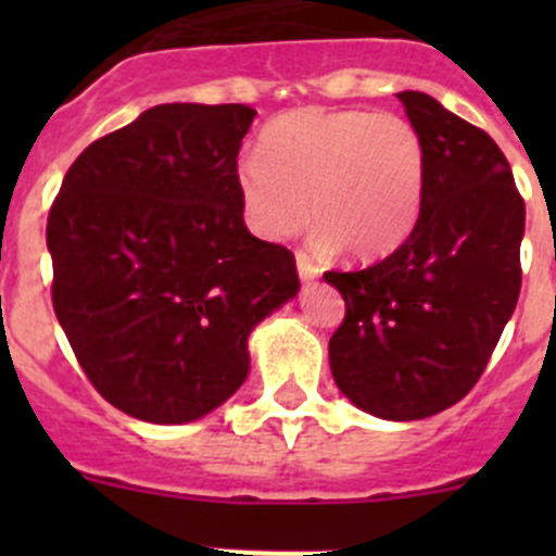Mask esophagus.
I'll use <instances>...</instances> for the list:
<instances>
[{"mask_svg":"<svg viewBox=\"0 0 556 556\" xmlns=\"http://www.w3.org/2000/svg\"><path fill=\"white\" fill-rule=\"evenodd\" d=\"M295 266H299L301 282H314V279L319 277V268L314 266V263L304 255V252H299V255H295Z\"/></svg>","mask_w":556,"mask_h":556,"instance_id":"1","label":"esophagus"}]
</instances>
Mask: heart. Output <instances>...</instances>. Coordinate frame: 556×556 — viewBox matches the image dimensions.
Here are the masks:
<instances>
[{
    "label": "heart",
    "mask_w": 556,
    "mask_h": 556,
    "mask_svg": "<svg viewBox=\"0 0 556 556\" xmlns=\"http://www.w3.org/2000/svg\"><path fill=\"white\" fill-rule=\"evenodd\" d=\"M425 179L422 137L406 117L301 106L266 123L237 188L257 237L282 242L312 217L317 250L377 261L417 226Z\"/></svg>",
    "instance_id": "heart-1"
}]
</instances>
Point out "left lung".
<instances>
[{"instance_id": "1", "label": "left lung", "mask_w": 556, "mask_h": 556, "mask_svg": "<svg viewBox=\"0 0 556 556\" xmlns=\"http://www.w3.org/2000/svg\"><path fill=\"white\" fill-rule=\"evenodd\" d=\"M428 159L408 239L363 271H328L346 317L328 344L339 390L392 422L433 417L479 382L521 288L525 201L481 128L433 97L397 93Z\"/></svg>"}]
</instances>
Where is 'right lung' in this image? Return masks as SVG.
Instances as JSON below:
<instances>
[{"mask_svg":"<svg viewBox=\"0 0 556 556\" xmlns=\"http://www.w3.org/2000/svg\"><path fill=\"white\" fill-rule=\"evenodd\" d=\"M257 112L159 104L88 144L48 215L53 309L104 401L201 419L250 374L247 339L295 299L293 252L244 226L237 155Z\"/></svg>","mask_w":556,"mask_h":556,"instance_id":"1","label":"right lung"}]
</instances>
